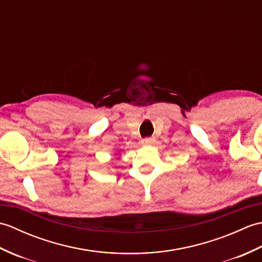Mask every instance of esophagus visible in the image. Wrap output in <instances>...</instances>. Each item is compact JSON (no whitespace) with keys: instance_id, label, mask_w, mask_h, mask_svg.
<instances>
[{"instance_id":"34e87169","label":"esophagus","mask_w":262,"mask_h":262,"mask_svg":"<svg viewBox=\"0 0 262 262\" xmlns=\"http://www.w3.org/2000/svg\"><path fill=\"white\" fill-rule=\"evenodd\" d=\"M154 142H155L154 138H152V137H146V138H144V140H142L141 143L143 144V145H153Z\"/></svg>"}]
</instances>
